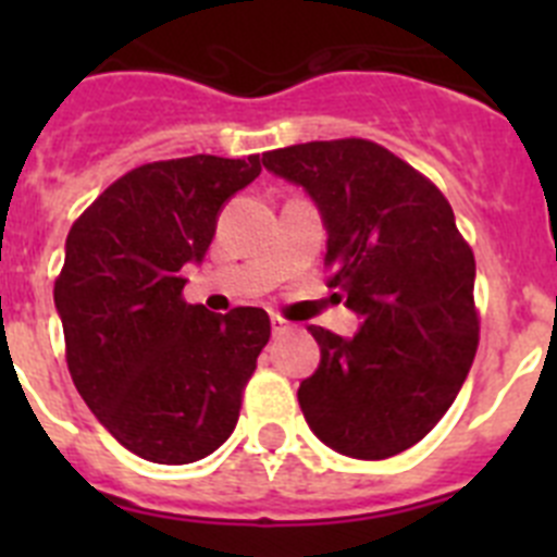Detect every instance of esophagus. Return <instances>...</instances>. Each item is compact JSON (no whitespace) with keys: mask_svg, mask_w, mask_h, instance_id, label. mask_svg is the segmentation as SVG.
<instances>
[{"mask_svg":"<svg viewBox=\"0 0 557 557\" xmlns=\"http://www.w3.org/2000/svg\"><path fill=\"white\" fill-rule=\"evenodd\" d=\"M270 329H273V337H282V334H287L293 326L284 321L282 314H273V318H270Z\"/></svg>","mask_w":557,"mask_h":557,"instance_id":"1","label":"esophagus"}]
</instances>
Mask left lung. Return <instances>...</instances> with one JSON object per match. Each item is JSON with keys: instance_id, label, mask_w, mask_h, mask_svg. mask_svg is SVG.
Wrapping results in <instances>:
<instances>
[{"instance_id": "1", "label": "left lung", "mask_w": 557, "mask_h": 557, "mask_svg": "<svg viewBox=\"0 0 557 557\" xmlns=\"http://www.w3.org/2000/svg\"><path fill=\"white\" fill-rule=\"evenodd\" d=\"M304 186L326 225L332 287L362 318L354 337L309 326L321 366L298 387L309 430L334 451L385 460L444 418L474 362V253L444 191L368 139L262 156Z\"/></svg>"}]
</instances>
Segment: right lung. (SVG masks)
I'll list each match as a JSON object with an SVG mask.
<instances>
[{
	"label": "right lung",
	"instance_id": "1",
	"mask_svg": "<svg viewBox=\"0 0 557 557\" xmlns=\"http://www.w3.org/2000/svg\"><path fill=\"white\" fill-rule=\"evenodd\" d=\"M259 172V156L141 164L66 236L55 307L69 373L100 424L150 462L184 466L223 446L268 346L264 309L191 307L181 275L209 250L225 200Z\"/></svg>",
	"mask_w": 557,
	"mask_h": 557
}]
</instances>
